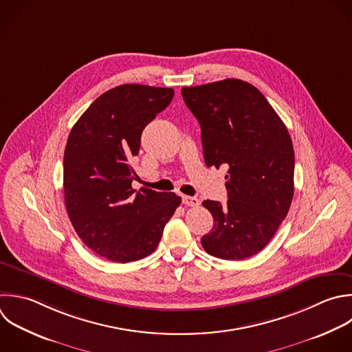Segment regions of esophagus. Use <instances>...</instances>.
<instances>
[{"label":"esophagus","instance_id":"esophagus-1","mask_svg":"<svg viewBox=\"0 0 352 352\" xmlns=\"http://www.w3.org/2000/svg\"><path fill=\"white\" fill-rule=\"evenodd\" d=\"M182 201H183V204L187 205V206H198V205L201 204V201H199L198 198H195V197H187V195H183V197H182Z\"/></svg>","mask_w":352,"mask_h":352}]
</instances>
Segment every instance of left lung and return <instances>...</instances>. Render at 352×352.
Here are the masks:
<instances>
[{
    "label": "left lung",
    "instance_id": "left-lung-1",
    "mask_svg": "<svg viewBox=\"0 0 352 352\" xmlns=\"http://www.w3.org/2000/svg\"><path fill=\"white\" fill-rule=\"evenodd\" d=\"M201 125L206 166L227 165V204L206 199L213 228L201 239L210 256L243 260L271 241L293 199L290 135L252 84L227 78L182 89Z\"/></svg>",
    "mask_w": 352,
    "mask_h": 352
}]
</instances>
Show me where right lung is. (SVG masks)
Here are the masks:
<instances>
[{
	"label": "right lung",
	"instance_id": "1",
	"mask_svg": "<svg viewBox=\"0 0 352 352\" xmlns=\"http://www.w3.org/2000/svg\"><path fill=\"white\" fill-rule=\"evenodd\" d=\"M172 88L139 84L100 95L73 126L63 160L65 202L82 242L99 256L129 263L151 254L182 198L132 188L142 132L172 102Z\"/></svg>",
	"mask_w": 352,
	"mask_h": 352
}]
</instances>
